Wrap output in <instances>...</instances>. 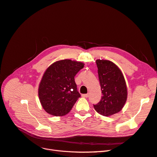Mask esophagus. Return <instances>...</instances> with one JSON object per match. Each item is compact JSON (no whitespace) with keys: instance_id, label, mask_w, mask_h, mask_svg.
<instances>
[{"instance_id":"esophagus-1","label":"esophagus","mask_w":157,"mask_h":157,"mask_svg":"<svg viewBox=\"0 0 157 157\" xmlns=\"http://www.w3.org/2000/svg\"><path fill=\"white\" fill-rule=\"evenodd\" d=\"M82 96L84 98H88L89 96L88 94H82Z\"/></svg>"}]
</instances>
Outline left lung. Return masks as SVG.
<instances>
[{
  "label": "left lung",
  "mask_w": 157,
  "mask_h": 157,
  "mask_svg": "<svg viewBox=\"0 0 157 157\" xmlns=\"http://www.w3.org/2000/svg\"><path fill=\"white\" fill-rule=\"evenodd\" d=\"M96 64L102 96L94 107L103 116H111L125 105L128 96L125 79L121 70L112 61L97 59Z\"/></svg>",
  "instance_id": "left-lung-1"
}]
</instances>
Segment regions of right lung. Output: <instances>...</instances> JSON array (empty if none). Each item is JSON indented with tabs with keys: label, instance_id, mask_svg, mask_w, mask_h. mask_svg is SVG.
Here are the masks:
<instances>
[{
	"label": "right lung",
	"instance_id": "add662e5",
	"mask_svg": "<svg viewBox=\"0 0 157 157\" xmlns=\"http://www.w3.org/2000/svg\"><path fill=\"white\" fill-rule=\"evenodd\" d=\"M84 66L80 61L66 59L57 61L46 69L38 90L41 105L46 113L61 117L72 109L80 97L75 76Z\"/></svg>",
	"mask_w": 157,
	"mask_h": 157
}]
</instances>
